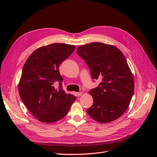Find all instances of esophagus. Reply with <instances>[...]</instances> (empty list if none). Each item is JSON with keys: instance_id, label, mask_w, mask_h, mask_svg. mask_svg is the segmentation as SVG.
<instances>
[{"instance_id": "obj_1", "label": "esophagus", "mask_w": 157, "mask_h": 157, "mask_svg": "<svg viewBox=\"0 0 157 157\" xmlns=\"http://www.w3.org/2000/svg\"><path fill=\"white\" fill-rule=\"evenodd\" d=\"M82 94V92H77V93H76V95H77V96H80Z\"/></svg>"}]
</instances>
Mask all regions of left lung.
<instances>
[{
    "label": "left lung",
    "instance_id": "8db88e82",
    "mask_svg": "<svg viewBox=\"0 0 157 157\" xmlns=\"http://www.w3.org/2000/svg\"><path fill=\"white\" fill-rule=\"evenodd\" d=\"M77 54L84 59L93 79H101L89 94L94 103L87 109L89 116L100 123L121 117L129 106L134 90L131 70L122 52L116 46L92 42L80 46Z\"/></svg>",
    "mask_w": 157,
    "mask_h": 157
}]
</instances>
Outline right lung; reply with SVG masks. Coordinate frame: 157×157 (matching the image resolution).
I'll use <instances>...</instances> for the list:
<instances>
[{
    "label": "right lung",
    "instance_id": "1",
    "mask_svg": "<svg viewBox=\"0 0 157 157\" xmlns=\"http://www.w3.org/2000/svg\"><path fill=\"white\" fill-rule=\"evenodd\" d=\"M75 46L54 43L35 50L26 60L19 82V94L32 115L44 123L63 118L76 97L61 88L59 65L72 54ZM58 82L59 88L54 87Z\"/></svg>",
    "mask_w": 157,
    "mask_h": 157
}]
</instances>
